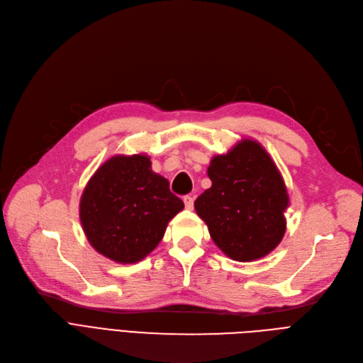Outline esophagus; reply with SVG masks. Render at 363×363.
I'll return each instance as SVG.
<instances>
[{
	"label": "esophagus",
	"instance_id": "1",
	"mask_svg": "<svg viewBox=\"0 0 363 363\" xmlns=\"http://www.w3.org/2000/svg\"><path fill=\"white\" fill-rule=\"evenodd\" d=\"M184 204H185V208L191 211V208L194 207V197L193 196H185L184 197Z\"/></svg>",
	"mask_w": 363,
	"mask_h": 363
}]
</instances>
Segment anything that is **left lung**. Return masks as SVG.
<instances>
[{"label":"left lung","instance_id":"obj_1","mask_svg":"<svg viewBox=\"0 0 363 363\" xmlns=\"http://www.w3.org/2000/svg\"><path fill=\"white\" fill-rule=\"evenodd\" d=\"M212 186L196 200L219 249L237 262L269 255L281 242L290 199L279 170L266 150L253 140H241L226 155L211 160Z\"/></svg>","mask_w":363,"mask_h":363}]
</instances>
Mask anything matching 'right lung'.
<instances>
[{
	"mask_svg": "<svg viewBox=\"0 0 363 363\" xmlns=\"http://www.w3.org/2000/svg\"><path fill=\"white\" fill-rule=\"evenodd\" d=\"M184 208L169 181L145 155H118L88 181L79 218L89 244L118 263L143 260L162 241L169 220Z\"/></svg>",
	"mask_w": 363,
	"mask_h": 363,
	"instance_id": "right-lung-1",
	"label": "right lung"
}]
</instances>
